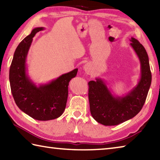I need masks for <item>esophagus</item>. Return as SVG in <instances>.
<instances>
[{"label":"esophagus","mask_w":160,"mask_h":160,"mask_svg":"<svg viewBox=\"0 0 160 160\" xmlns=\"http://www.w3.org/2000/svg\"><path fill=\"white\" fill-rule=\"evenodd\" d=\"M84 69H85V71H88V70H89V69H90V66L88 64H86L84 66Z\"/></svg>","instance_id":"esophagus-1"}]
</instances>
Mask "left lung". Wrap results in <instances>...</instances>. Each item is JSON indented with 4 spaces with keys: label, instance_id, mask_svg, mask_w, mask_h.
I'll use <instances>...</instances> for the list:
<instances>
[{
    "label": "left lung",
    "instance_id": "1",
    "mask_svg": "<svg viewBox=\"0 0 160 160\" xmlns=\"http://www.w3.org/2000/svg\"><path fill=\"white\" fill-rule=\"evenodd\" d=\"M131 46L140 63L141 74L138 82L124 96H115L101 78L89 85V102L92 116L104 126H116L133 118L142 109L152 81L148 53L140 43L131 37Z\"/></svg>",
    "mask_w": 160,
    "mask_h": 160
}]
</instances>
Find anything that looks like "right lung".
<instances>
[{
	"label": "right lung",
	"mask_w": 160,
	"mask_h": 160,
	"mask_svg": "<svg viewBox=\"0 0 160 160\" xmlns=\"http://www.w3.org/2000/svg\"><path fill=\"white\" fill-rule=\"evenodd\" d=\"M44 29L34 28L20 43L14 53L9 72L11 92L17 106L26 114L39 121L52 120L63 114L68 95L69 82L78 72V68L74 69L39 86L32 82L27 72V56L32 38Z\"/></svg>",
	"instance_id": "add662e5"
}]
</instances>
